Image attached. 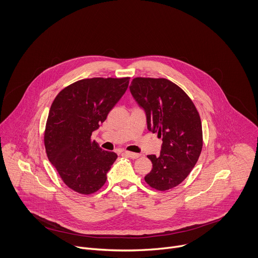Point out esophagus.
<instances>
[{
  "label": "esophagus",
  "mask_w": 258,
  "mask_h": 258,
  "mask_svg": "<svg viewBox=\"0 0 258 258\" xmlns=\"http://www.w3.org/2000/svg\"><path fill=\"white\" fill-rule=\"evenodd\" d=\"M123 154H124L125 156L130 157V158H133V159H135V158H138V157H140V156H141V154H138V153H134V152H131V151H123Z\"/></svg>",
  "instance_id": "34e87169"
}]
</instances>
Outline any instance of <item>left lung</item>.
<instances>
[{"label":"left lung","mask_w":258,"mask_h":258,"mask_svg":"<svg viewBox=\"0 0 258 258\" xmlns=\"http://www.w3.org/2000/svg\"><path fill=\"white\" fill-rule=\"evenodd\" d=\"M130 90L145 110L147 127L162 139L160 155H148L152 170L145 181L158 191L172 189L190 174L202 151L198 110L185 92L166 79L135 78Z\"/></svg>","instance_id":"left-lung-1"}]
</instances>
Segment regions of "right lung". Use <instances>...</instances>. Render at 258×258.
Wrapping results in <instances>:
<instances>
[{"instance_id": "right-lung-1", "label": "right lung", "mask_w": 258, "mask_h": 258, "mask_svg": "<svg viewBox=\"0 0 258 258\" xmlns=\"http://www.w3.org/2000/svg\"><path fill=\"white\" fill-rule=\"evenodd\" d=\"M130 78H93L73 83L54 99L44 135L46 153L71 190H100L117 155L101 149L92 133L125 93Z\"/></svg>"}]
</instances>
